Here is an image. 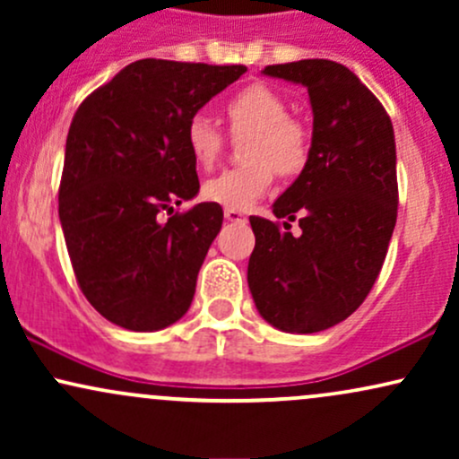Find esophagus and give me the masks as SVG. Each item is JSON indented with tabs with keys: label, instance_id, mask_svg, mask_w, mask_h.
I'll list each match as a JSON object with an SVG mask.
<instances>
[{
	"label": "esophagus",
	"instance_id": "esophagus-1",
	"mask_svg": "<svg viewBox=\"0 0 459 459\" xmlns=\"http://www.w3.org/2000/svg\"><path fill=\"white\" fill-rule=\"evenodd\" d=\"M224 218L229 222H246V215L241 212H235V209H224Z\"/></svg>",
	"mask_w": 459,
	"mask_h": 459
}]
</instances>
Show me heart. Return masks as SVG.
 Returning a JSON list of instances; mask_svg holds the SVG:
<instances>
[{
	"mask_svg": "<svg viewBox=\"0 0 459 459\" xmlns=\"http://www.w3.org/2000/svg\"><path fill=\"white\" fill-rule=\"evenodd\" d=\"M224 118L233 138H246L247 166L230 168L204 183L203 194L212 203L229 209H247L270 192L273 170L293 178L307 168L310 157V131L302 120L289 116V105L263 83L241 88L224 103ZM186 144L200 168H212L224 151V134L204 114L187 120Z\"/></svg>",
	"mask_w": 459,
	"mask_h": 459,
	"instance_id": "heart-1",
	"label": "heart"
}]
</instances>
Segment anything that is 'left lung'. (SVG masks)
Masks as SVG:
<instances>
[{"label": "left lung", "mask_w": 459, "mask_h": 459, "mask_svg": "<svg viewBox=\"0 0 459 459\" xmlns=\"http://www.w3.org/2000/svg\"><path fill=\"white\" fill-rule=\"evenodd\" d=\"M265 75L307 86L313 144L307 168L273 203L290 225L250 215L255 250L247 287L263 319L310 334L365 302L397 222V152L391 116L350 68L332 60L265 66Z\"/></svg>", "instance_id": "1"}]
</instances>
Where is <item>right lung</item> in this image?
<instances>
[{
    "label": "right lung",
    "instance_id": "right-lung-1",
    "mask_svg": "<svg viewBox=\"0 0 459 459\" xmlns=\"http://www.w3.org/2000/svg\"><path fill=\"white\" fill-rule=\"evenodd\" d=\"M246 71L146 57L73 116L57 212L79 289L120 328L161 330L192 304L224 213L218 203L172 213L200 187L186 127Z\"/></svg>",
    "mask_w": 459,
    "mask_h": 459
}]
</instances>
